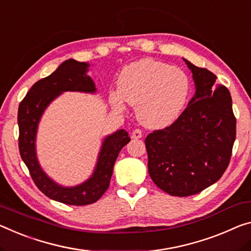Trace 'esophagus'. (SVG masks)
<instances>
[{"label": "esophagus", "mask_w": 251, "mask_h": 251, "mask_svg": "<svg viewBox=\"0 0 251 251\" xmlns=\"http://www.w3.org/2000/svg\"><path fill=\"white\" fill-rule=\"evenodd\" d=\"M131 137L133 139H140L142 138V131L140 129H136L132 131V133H131Z\"/></svg>", "instance_id": "esophagus-1"}]
</instances>
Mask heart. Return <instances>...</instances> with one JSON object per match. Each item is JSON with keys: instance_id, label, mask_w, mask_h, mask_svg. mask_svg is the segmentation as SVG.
I'll list each match as a JSON object with an SVG mask.
<instances>
[{"instance_id": "obj_1", "label": "heart", "mask_w": 251, "mask_h": 251, "mask_svg": "<svg viewBox=\"0 0 251 251\" xmlns=\"http://www.w3.org/2000/svg\"><path fill=\"white\" fill-rule=\"evenodd\" d=\"M190 90V78L182 69L145 58L122 69L118 79L119 94L111 95V103L118 111H123V100L136 106L142 125L163 128L178 118Z\"/></svg>"}]
</instances>
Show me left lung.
<instances>
[{
	"label": "left lung",
	"instance_id": "1",
	"mask_svg": "<svg viewBox=\"0 0 251 251\" xmlns=\"http://www.w3.org/2000/svg\"><path fill=\"white\" fill-rule=\"evenodd\" d=\"M196 92L171 126L146 138L148 171L158 187L173 196H190L221 178L236 140L237 119L228 88L213 73L184 59Z\"/></svg>",
	"mask_w": 251,
	"mask_h": 251
}]
</instances>
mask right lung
<instances>
[{
    "label": "right lung",
    "instance_id": "obj_1",
    "mask_svg": "<svg viewBox=\"0 0 251 251\" xmlns=\"http://www.w3.org/2000/svg\"><path fill=\"white\" fill-rule=\"evenodd\" d=\"M88 65L74 59L64 61L45 78L30 88L18 110L19 151L29 169L36 186L49 199L69 205H87L95 203L109 188L113 166L120 150L130 141L126 130H119L103 142L95 172L87 182L76 187H61L48 178L41 171L36 157L34 140L38 122L48 104L61 92H95V85L86 75Z\"/></svg>",
    "mask_w": 251,
    "mask_h": 251
}]
</instances>
